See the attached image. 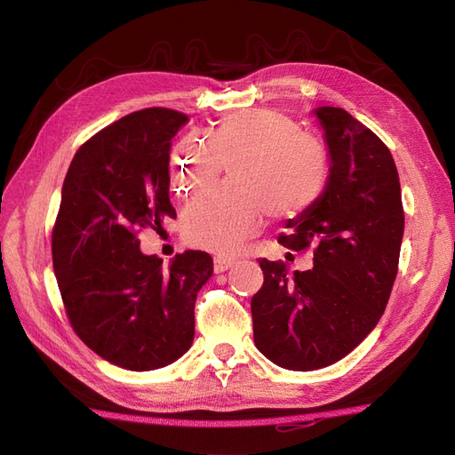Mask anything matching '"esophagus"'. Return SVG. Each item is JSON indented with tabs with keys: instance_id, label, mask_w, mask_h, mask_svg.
<instances>
[{
	"instance_id": "1",
	"label": "esophagus",
	"mask_w": 455,
	"mask_h": 455,
	"mask_svg": "<svg viewBox=\"0 0 455 455\" xmlns=\"http://www.w3.org/2000/svg\"><path fill=\"white\" fill-rule=\"evenodd\" d=\"M233 264H235V259L226 258V256H214V271L216 273L228 271L229 267H233Z\"/></svg>"
}]
</instances>
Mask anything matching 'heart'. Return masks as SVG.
Returning <instances> with one entry per match:
<instances>
[{"label": "heart", "mask_w": 455, "mask_h": 455, "mask_svg": "<svg viewBox=\"0 0 455 455\" xmlns=\"http://www.w3.org/2000/svg\"><path fill=\"white\" fill-rule=\"evenodd\" d=\"M226 164L233 184L191 203L182 214L189 244L233 254L267 216L306 211L321 197L328 169L324 151L279 112L252 109L224 117L209 139L189 134L171 156V182L180 197L209 189Z\"/></svg>", "instance_id": "b5f03b06"}]
</instances>
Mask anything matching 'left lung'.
Here are the masks:
<instances>
[{"label":"left lung","mask_w":455,"mask_h":455,"mask_svg":"<svg viewBox=\"0 0 455 455\" xmlns=\"http://www.w3.org/2000/svg\"><path fill=\"white\" fill-rule=\"evenodd\" d=\"M313 116L328 149L321 197L286 222V249L313 246V267L291 273L259 259L252 298L258 351L286 370L338 363L376 328L389 301L404 235V211L389 148L343 108Z\"/></svg>","instance_id":"left-lung-1"}]
</instances>
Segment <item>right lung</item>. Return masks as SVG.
I'll return each mask as SVG.
<instances>
[{"instance_id": "obj_1", "label": "right lung", "mask_w": 455, "mask_h": 455, "mask_svg": "<svg viewBox=\"0 0 455 455\" xmlns=\"http://www.w3.org/2000/svg\"><path fill=\"white\" fill-rule=\"evenodd\" d=\"M188 116L132 112L77 149L52 229V267L76 334L104 361L132 371L169 366L191 347L196 298L212 258L176 254L169 267L140 251L142 228L163 229L172 139Z\"/></svg>"}]
</instances>
